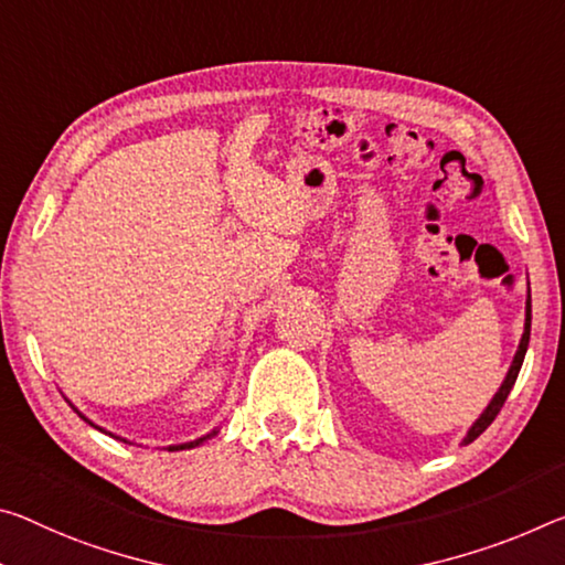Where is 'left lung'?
Returning a JSON list of instances; mask_svg holds the SVG:
<instances>
[{
  "mask_svg": "<svg viewBox=\"0 0 565 565\" xmlns=\"http://www.w3.org/2000/svg\"><path fill=\"white\" fill-rule=\"evenodd\" d=\"M527 342H531V297H527V303H525V331H523L521 347H518V352H515V360H513V364H510V370H508V377H505V382H503V384H500L498 395L492 397V402H490V405L486 407V412H482L478 423L470 427L468 437H465V440H462L465 445L472 443V440H478V437H480L482 433H486V429L492 425V419L498 417V412L503 409L505 399H508V395H510V390H513V384H515V380H518V372H521V366H523L525 352H527Z\"/></svg>",
  "mask_w": 565,
  "mask_h": 565,
  "instance_id": "obj_1",
  "label": "left lung"
}]
</instances>
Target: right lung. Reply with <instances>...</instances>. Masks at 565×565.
Wrapping results in <instances>:
<instances>
[{"instance_id": "obj_1", "label": "right lung", "mask_w": 565, "mask_h": 565, "mask_svg": "<svg viewBox=\"0 0 565 565\" xmlns=\"http://www.w3.org/2000/svg\"><path fill=\"white\" fill-rule=\"evenodd\" d=\"M79 417H83V415H79ZM85 419V417H83ZM89 425H93V423H89ZM205 440V437H201V440H195V443H185V445H173V447H168V450H188V447H195V445H199V443H203Z\"/></svg>"}]
</instances>
